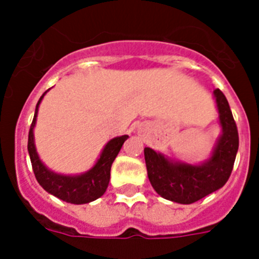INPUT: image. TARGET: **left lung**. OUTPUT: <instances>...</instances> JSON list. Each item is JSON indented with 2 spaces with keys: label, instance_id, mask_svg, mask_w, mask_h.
<instances>
[{
  "label": "left lung",
  "instance_id": "left-lung-1",
  "mask_svg": "<svg viewBox=\"0 0 259 259\" xmlns=\"http://www.w3.org/2000/svg\"><path fill=\"white\" fill-rule=\"evenodd\" d=\"M222 135L211 157L201 164L172 161L150 148L144 149L150 184L161 197L189 205L222 188L231 172L239 149V134L227 98L221 89L214 91Z\"/></svg>",
  "mask_w": 259,
  "mask_h": 259
}]
</instances>
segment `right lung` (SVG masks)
Returning a JSON list of instances; mask_svg holds the SVG:
<instances>
[{
    "label": "right lung",
    "mask_w": 259,
    "mask_h": 259,
    "mask_svg": "<svg viewBox=\"0 0 259 259\" xmlns=\"http://www.w3.org/2000/svg\"><path fill=\"white\" fill-rule=\"evenodd\" d=\"M47 92L41 96L37 105H36L35 116H33L28 134V153L36 180L48 193L56 196L62 201L75 203V205L92 202V201L101 197L102 194L106 192L110 182L111 164L118 155L119 150L122 149L123 144L127 140L128 136L123 135V136L111 139L105 145L104 150H102L101 155L97 159L95 166L87 172L80 174V175H62V174L53 172L41 162L40 157L36 152L35 137H33V128L36 124L38 106H40L41 100L44 98Z\"/></svg>",
    "instance_id": "add662e5"
}]
</instances>
